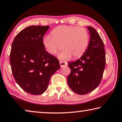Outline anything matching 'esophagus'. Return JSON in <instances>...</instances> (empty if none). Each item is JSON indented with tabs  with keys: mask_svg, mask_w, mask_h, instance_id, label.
I'll return each instance as SVG.
<instances>
[{
	"mask_svg": "<svg viewBox=\"0 0 122 122\" xmlns=\"http://www.w3.org/2000/svg\"><path fill=\"white\" fill-rule=\"evenodd\" d=\"M60 64V65H61V67H63V66H65L67 65V64L66 62H64V61H60L59 62Z\"/></svg>",
	"mask_w": 122,
	"mask_h": 122,
	"instance_id": "34e87169",
	"label": "esophagus"
}]
</instances>
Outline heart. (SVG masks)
Listing matches in <instances>:
<instances>
[{"instance_id": "1", "label": "heart", "mask_w": 122, "mask_h": 122, "mask_svg": "<svg viewBox=\"0 0 122 122\" xmlns=\"http://www.w3.org/2000/svg\"><path fill=\"white\" fill-rule=\"evenodd\" d=\"M51 36L43 39V45L48 53L55 55L63 49L59 55L61 60L78 58L83 55L88 47L89 35L84 27L60 26L51 32Z\"/></svg>"}]
</instances>
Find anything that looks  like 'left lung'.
<instances>
[{"mask_svg": "<svg viewBox=\"0 0 122 122\" xmlns=\"http://www.w3.org/2000/svg\"><path fill=\"white\" fill-rule=\"evenodd\" d=\"M90 41L87 50L80 58L69 62L71 73L67 81L70 89L78 95H85L100 84L105 67V52L103 41L97 31L87 26Z\"/></svg>", "mask_w": 122, "mask_h": 122, "instance_id": "1", "label": "left lung"}]
</instances>
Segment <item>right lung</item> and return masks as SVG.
<instances>
[{
  "mask_svg": "<svg viewBox=\"0 0 122 122\" xmlns=\"http://www.w3.org/2000/svg\"><path fill=\"white\" fill-rule=\"evenodd\" d=\"M48 26H30L16 36L10 56L12 72L16 82L26 92L42 94L51 76L61 66L56 57L45 50L43 37Z\"/></svg>",
  "mask_w": 122,
  "mask_h": 122,
  "instance_id": "obj_1",
  "label": "right lung"
}]
</instances>
